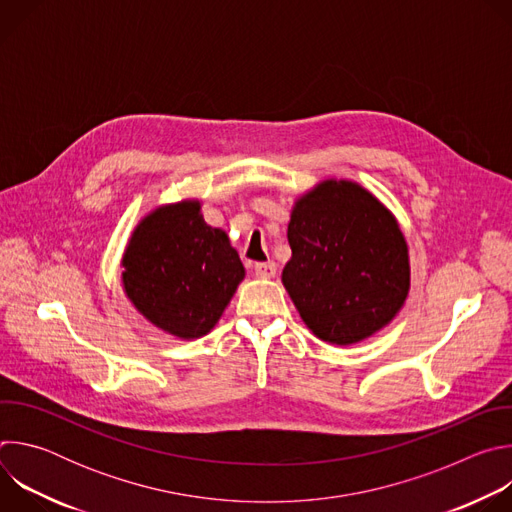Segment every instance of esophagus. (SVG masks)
Masks as SVG:
<instances>
[{"mask_svg": "<svg viewBox=\"0 0 512 512\" xmlns=\"http://www.w3.org/2000/svg\"><path fill=\"white\" fill-rule=\"evenodd\" d=\"M275 271H277V265L273 261L269 263H257L255 265V275L261 277V279H271L275 277Z\"/></svg>", "mask_w": 512, "mask_h": 512, "instance_id": "1", "label": "esophagus"}]
</instances>
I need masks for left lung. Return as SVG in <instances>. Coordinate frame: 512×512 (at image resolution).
Listing matches in <instances>:
<instances>
[{
	"mask_svg": "<svg viewBox=\"0 0 512 512\" xmlns=\"http://www.w3.org/2000/svg\"><path fill=\"white\" fill-rule=\"evenodd\" d=\"M287 241L281 281L320 340L356 344L401 312L411 285L407 241L367 188L322 180L291 208Z\"/></svg>",
	"mask_w": 512,
	"mask_h": 512,
	"instance_id": "obj_1",
	"label": "left lung"
}]
</instances>
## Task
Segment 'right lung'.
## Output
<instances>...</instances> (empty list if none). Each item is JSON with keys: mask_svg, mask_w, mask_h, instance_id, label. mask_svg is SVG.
<instances>
[{"mask_svg": "<svg viewBox=\"0 0 512 512\" xmlns=\"http://www.w3.org/2000/svg\"><path fill=\"white\" fill-rule=\"evenodd\" d=\"M127 300L156 328L194 340L221 320L245 267L223 229L200 214V200L164 204L145 214L125 247Z\"/></svg>", "mask_w": 512, "mask_h": 512, "instance_id": "add662e5", "label": "right lung"}]
</instances>
